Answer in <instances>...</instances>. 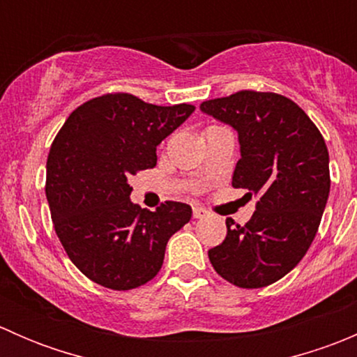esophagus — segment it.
<instances>
[{"label":"esophagus","mask_w":357,"mask_h":357,"mask_svg":"<svg viewBox=\"0 0 357 357\" xmlns=\"http://www.w3.org/2000/svg\"><path fill=\"white\" fill-rule=\"evenodd\" d=\"M207 215V211L202 207H193V218L195 219H200V218H205Z\"/></svg>","instance_id":"1"}]
</instances>
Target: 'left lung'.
Returning a JSON list of instances; mask_svg holds the SVG:
<instances>
[{
  "label": "left lung",
  "instance_id": "obj_1",
  "mask_svg": "<svg viewBox=\"0 0 357 357\" xmlns=\"http://www.w3.org/2000/svg\"><path fill=\"white\" fill-rule=\"evenodd\" d=\"M200 109L236 129L242 158L231 185L259 195L250 221L226 219V238L208 259L226 282L262 289L290 273L314 240L330 193L328 149L307 114L278 93L243 89Z\"/></svg>",
  "mask_w": 357,
  "mask_h": 357
}]
</instances>
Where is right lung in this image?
<instances>
[{"label":"right lung","mask_w":357,"mask_h":357,"mask_svg":"<svg viewBox=\"0 0 357 357\" xmlns=\"http://www.w3.org/2000/svg\"><path fill=\"white\" fill-rule=\"evenodd\" d=\"M195 107H158L129 93H107L77 107L46 162V199L56 236L75 268L112 290L145 285L160 271L165 245L192 218L167 200L155 212L129 200L128 179L155 167L157 145Z\"/></svg>","instance_id":"obj_1"}]
</instances>
